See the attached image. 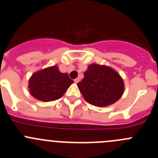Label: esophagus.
Here are the masks:
<instances>
[{
	"mask_svg": "<svg viewBox=\"0 0 158 158\" xmlns=\"http://www.w3.org/2000/svg\"><path fill=\"white\" fill-rule=\"evenodd\" d=\"M74 82H76V83H78V82H79V78H76V79H74Z\"/></svg>",
	"mask_w": 158,
	"mask_h": 158,
	"instance_id": "34e87169",
	"label": "esophagus"
}]
</instances>
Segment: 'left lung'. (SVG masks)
<instances>
[{
	"mask_svg": "<svg viewBox=\"0 0 158 158\" xmlns=\"http://www.w3.org/2000/svg\"><path fill=\"white\" fill-rule=\"evenodd\" d=\"M85 100L98 107L108 106L121 98L124 82L120 74L111 67L91 64L77 84Z\"/></svg>",
	"mask_w": 158,
	"mask_h": 158,
	"instance_id": "left-lung-1",
	"label": "left lung"
}]
</instances>
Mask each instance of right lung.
Wrapping results in <instances>:
<instances>
[{
	"instance_id": "1",
	"label": "right lung",
	"mask_w": 158,
	"mask_h": 158,
	"mask_svg": "<svg viewBox=\"0 0 158 158\" xmlns=\"http://www.w3.org/2000/svg\"><path fill=\"white\" fill-rule=\"evenodd\" d=\"M73 82L68 73H62L57 65H53L33 73L29 79L28 89L34 98L50 102L62 97Z\"/></svg>"
}]
</instances>
